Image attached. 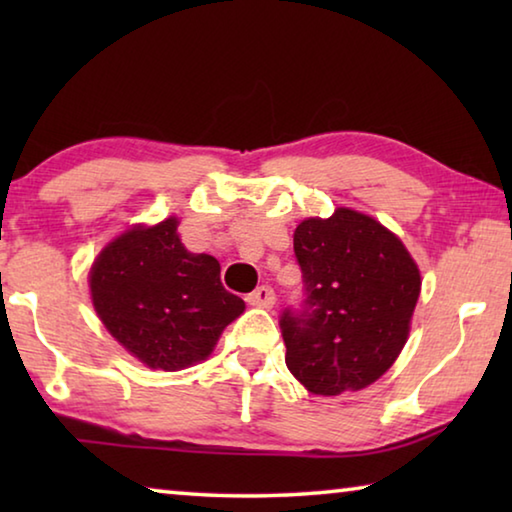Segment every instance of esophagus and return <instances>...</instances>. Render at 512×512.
<instances>
[{
	"label": "esophagus",
	"instance_id": "34e87169",
	"mask_svg": "<svg viewBox=\"0 0 512 512\" xmlns=\"http://www.w3.org/2000/svg\"><path fill=\"white\" fill-rule=\"evenodd\" d=\"M246 300H248V305L268 309V307H273V302H275V291L268 287V284H262V287H257L253 293H248Z\"/></svg>",
	"mask_w": 512,
	"mask_h": 512
}]
</instances>
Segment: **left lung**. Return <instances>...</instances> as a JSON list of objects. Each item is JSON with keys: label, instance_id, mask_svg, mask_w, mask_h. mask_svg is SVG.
I'll use <instances>...</instances> for the list:
<instances>
[{"label": "left lung", "instance_id": "left-lung-1", "mask_svg": "<svg viewBox=\"0 0 512 512\" xmlns=\"http://www.w3.org/2000/svg\"><path fill=\"white\" fill-rule=\"evenodd\" d=\"M293 253L305 300L280 316L287 368L314 395L361 391L393 366L409 339L418 264L400 237L348 207L302 221Z\"/></svg>", "mask_w": 512, "mask_h": 512}]
</instances>
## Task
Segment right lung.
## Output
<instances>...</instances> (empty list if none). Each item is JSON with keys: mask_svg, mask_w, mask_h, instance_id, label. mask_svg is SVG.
<instances>
[{"mask_svg": "<svg viewBox=\"0 0 512 512\" xmlns=\"http://www.w3.org/2000/svg\"><path fill=\"white\" fill-rule=\"evenodd\" d=\"M178 219L135 225L112 239L90 268L97 316L124 348L153 370H183L210 357L246 302L221 284L212 255H194Z\"/></svg>", "mask_w": 512, "mask_h": 512, "instance_id": "obj_1", "label": "right lung"}]
</instances>
